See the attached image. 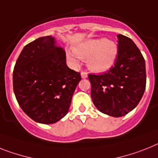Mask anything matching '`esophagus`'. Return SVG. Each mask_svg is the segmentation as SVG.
Wrapping results in <instances>:
<instances>
[{
    "mask_svg": "<svg viewBox=\"0 0 158 158\" xmlns=\"http://www.w3.org/2000/svg\"><path fill=\"white\" fill-rule=\"evenodd\" d=\"M81 77L83 78V79H86V78H87V73L85 72V71H82Z\"/></svg>",
    "mask_w": 158,
    "mask_h": 158,
    "instance_id": "1",
    "label": "esophagus"
}]
</instances>
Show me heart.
I'll list each match as a JSON object with an SVG mask.
<instances>
[{
  "label": "heart",
  "mask_w": 158,
  "mask_h": 158,
  "mask_svg": "<svg viewBox=\"0 0 158 158\" xmlns=\"http://www.w3.org/2000/svg\"><path fill=\"white\" fill-rule=\"evenodd\" d=\"M118 53L113 41L105 38L88 39L80 42L74 51H67V58L73 65L79 63V58L87 60L88 68L95 72H104L113 66Z\"/></svg>",
  "instance_id": "1"
}]
</instances>
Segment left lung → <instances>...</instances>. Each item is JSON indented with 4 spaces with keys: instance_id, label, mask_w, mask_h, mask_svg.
<instances>
[{
    "instance_id": "1",
    "label": "left lung",
    "mask_w": 158,
    "mask_h": 158,
    "mask_svg": "<svg viewBox=\"0 0 158 158\" xmlns=\"http://www.w3.org/2000/svg\"><path fill=\"white\" fill-rule=\"evenodd\" d=\"M118 53L114 66L102 75H88L91 96L99 112L114 117L136 108L146 86L144 57L131 38L118 34Z\"/></svg>"
}]
</instances>
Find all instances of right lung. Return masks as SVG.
I'll return each mask as SVG.
<instances>
[{"label":"right lung","instance_id":"add662e5","mask_svg":"<svg viewBox=\"0 0 158 158\" xmlns=\"http://www.w3.org/2000/svg\"><path fill=\"white\" fill-rule=\"evenodd\" d=\"M80 80V73L67 67L65 50L55 45L51 36L26 45L13 74L20 107L32 120L46 124L56 123L67 115Z\"/></svg>","mask_w":158,"mask_h":158}]
</instances>
